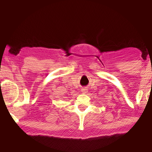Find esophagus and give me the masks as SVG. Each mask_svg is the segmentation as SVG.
I'll use <instances>...</instances> for the list:
<instances>
[{
    "mask_svg": "<svg viewBox=\"0 0 152 152\" xmlns=\"http://www.w3.org/2000/svg\"><path fill=\"white\" fill-rule=\"evenodd\" d=\"M81 92H82L83 94H86V92H88V89H87L86 88H85V87H84V88H82L81 89Z\"/></svg>",
    "mask_w": 152,
    "mask_h": 152,
    "instance_id": "esophagus-1",
    "label": "esophagus"
}]
</instances>
